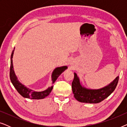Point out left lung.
Masks as SVG:
<instances>
[{
	"label": "left lung",
	"instance_id": "8db88e82",
	"mask_svg": "<svg viewBox=\"0 0 127 127\" xmlns=\"http://www.w3.org/2000/svg\"><path fill=\"white\" fill-rule=\"evenodd\" d=\"M74 77L72 87L74 97L83 103H98L107 98L114 91L119 81L118 76L108 85L99 89H90L83 86L79 76L74 73Z\"/></svg>",
	"mask_w": 127,
	"mask_h": 127
}]
</instances>
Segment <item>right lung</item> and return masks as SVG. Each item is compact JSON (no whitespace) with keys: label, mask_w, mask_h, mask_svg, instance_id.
I'll use <instances>...</instances> for the list:
<instances>
[{"label":"right lung","mask_w":127,"mask_h":127,"mask_svg":"<svg viewBox=\"0 0 127 127\" xmlns=\"http://www.w3.org/2000/svg\"><path fill=\"white\" fill-rule=\"evenodd\" d=\"M15 47L14 48L11 53V61H10V77L12 84L15 89L17 90L18 93L24 98L33 99H41L46 98L51 93V90H53V84L55 82L57 79L60 76L62 72H64L66 69H67V66H62L57 67L54 69L53 73L51 74V81L52 86L50 87H48L46 90L42 91H35L34 90H31L30 88H28L25 85L22 84L20 81L18 80V77L15 73L14 70L13 64V57Z\"/></svg>","instance_id":"add662e5"}]
</instances>
